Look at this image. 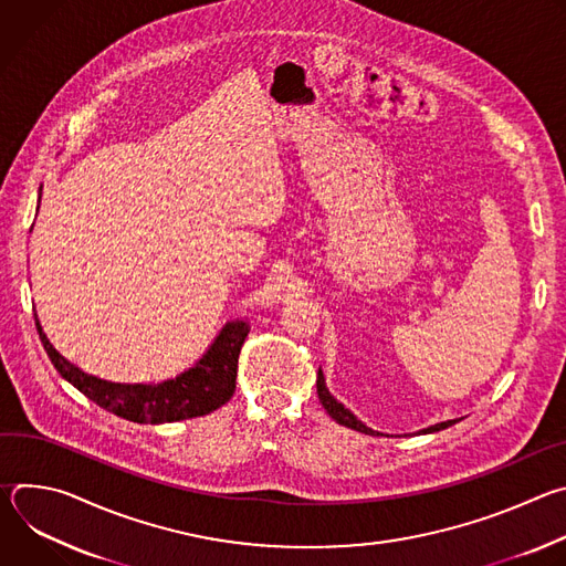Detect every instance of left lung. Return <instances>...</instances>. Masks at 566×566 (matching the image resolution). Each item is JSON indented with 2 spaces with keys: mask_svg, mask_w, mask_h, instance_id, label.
<instances>
[{
  "mask_svg": "<svg viewBox=\"0 0 566 566\" xmlns=\"http://www.w3.org/2000/svg\"><path fill=\"white\" fill-rule=\"evenodd\" d=\"M317 398H319V402H322V408L327 410V415L336 421V423H340V426H347V428H352V430H356V432H363V434H382V432H376V430H371V428H367L356 415H352L340 400H336L334 396H332V391L327 389V382H325V374H322V369H317ZM459 419H454V421H443V423H434V426H430V428H423V430H419L421 434H430V432H439V430H446V428H450V426H454Z\"/></svg>",
  "mask_w": 566,
  "mask_h": 566,
  "instance_id": "obj_1",
  "label": "left lung"
}]
</instances>
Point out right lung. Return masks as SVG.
<instances>
[{"mask_svg": "<svg viewBox=\"0 0 566 566\" xmlns=\"http://www.w3.org/2000/svg\"><path fill=\"white\" fill-rule=\"evenodd\" d=\"M35 327L42 345L64 380L83 391L103 410L134 423H175L203 417L221 408L234 394L237 358L251 327L249 319L237 317L223 325L206 354L186 371L160 382H114L87 374L69 363L46 338L38 313Z\"/></svg>", "mask_w": 566, "mask_h": 566, "instance_id": "obj_1", "label": "right lung"}]
</instances>
